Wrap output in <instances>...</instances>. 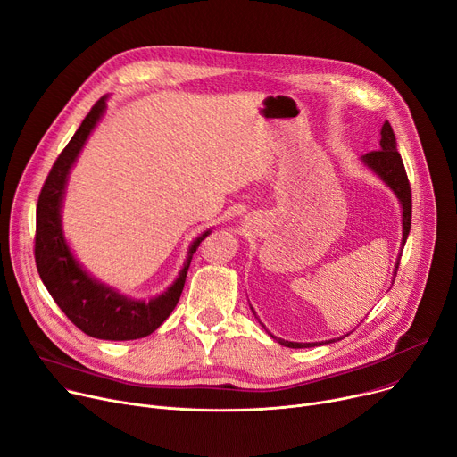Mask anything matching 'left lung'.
I'll return each mask as SVG.
<instances>
[{
	"label": "left lung",
	"instance_id": "obj_1",
	"mask_svg": "<svg viewBox=\"0 0 457 457\" xmlns=\"http://www.w3.org/2000/svg\"><path fill=\"white\" fill-rule=\"evenodd\" d=\"M380 134H382L380 149L363 154L361 162L374 175H378L391 187V190L396 195V199L400 201V206H402V247H404L408 234H410V228H411V187H410V180H408V175H406V170H404V162H402V156L396 149V138H395V132H393L389 121H386L382 125ZM398 263H400V256H398L396 265H395V277H396ZM393 282H395V278H393ZM253 313L256 315L254 310H253ZM341 337H345V336H341ZM341 337L328 339V341H319V343L317 341L315 343H295V341H284L280 337H275V339L280 345L289 346V348H310V346H319V345H328V343L339 341Z\"/></svg>",
	"mask_w": 457,
	"mask_h": 457
}]
</instances>
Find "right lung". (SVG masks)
<instances>
[{
	"instance_id": "obj_1",
	"label": "right lung",
	"mask_w": 457,
	"mask_h": 457,
	"mask_svg": "<svg viewBox=\"0 0 457 457\" xmlns=\"http://www.w3.org/2000/svg\"><path fill=\"white\" fill-rule=\"evenodd\" d=\"M104 111L106 96L92 106V111L59 154L44 182L37 204L35 262L53 301L79 330L97 339L130 341L153 334L170 317L180 299L192 256L210 230L194 239L177 280L164 293L149 301L130 299L127 295H121L114 287L94 278L77 262L62 232V201L75 160Z\"/></svg>"
}]
</instances>
